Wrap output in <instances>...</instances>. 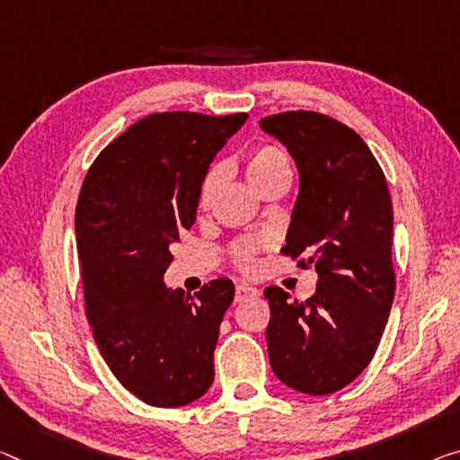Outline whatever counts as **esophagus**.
I'll return each instance as SVG.
<instances>
[{"label": "esophagus", "mask_w": 460, "mask_h": 460, "mask_svg": "<svg viewBox=\"0 0 460 460\" xmlns=\"http://www.w3.org/2000/svg\"><path fill=\"white\" fill-rule=\"evenodd\" d=\"M257 296H259V289H254L252 286H246V284L236 286V294H234L236 302H243L246 298H257Z\"/></svg>", "instance_id": "obj_1"}]
</instances>
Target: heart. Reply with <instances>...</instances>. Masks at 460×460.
Wrapping results in <instances>:
<instances>
[{"label": "heart", "mask_w": 460, "mask_h": 460, "mask_svg": "<svg viewBox=\"0 0 460 460\" xmlns=\"http://www.w3.org/2000/svg\"><path fill=\"white\" fill-rule=\"evenodd\" d=\"M246 179H249V182L257 193H261L265 187L273 185V182H279V181L289 182L292 181V160H289L284 147L273 146V144L261 146L251 154L249 160H246ZM220 182H222V168L220 166L211 168L201 182L199 208L209 206L211 197H214L217 187H220ZM261 244H263L261 240H249V243H243L236 246L234 261L240 270L254 271V267H257L254 252H257Z\"/></svg>", "instance_id": "b5f03b06"}]
</instances>
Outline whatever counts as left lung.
I'll list each match as a JSON object with an SVG mask.
<instances>
[{
    "label": "left lung",
    "instance_id": "left-lung-1",
    "mask_svg": "<svg viewBox=\"0 0 460 460\" xmlns=\"http://www.w3.org/2000/svg\"><path fill=\"white\" fill-rule=\"evenodd\" d=\"M261 129L288 147L300 172L281 252L306 254L298 265L319 273L316 292L304 302L265 288L270 362L294 391L331 394L370 364L391 313V193L366 141L335 119L289 111L261 119Z\"/></svg>",
    "mask_w": 460,
    "mask_h": 460
}]
</instances>
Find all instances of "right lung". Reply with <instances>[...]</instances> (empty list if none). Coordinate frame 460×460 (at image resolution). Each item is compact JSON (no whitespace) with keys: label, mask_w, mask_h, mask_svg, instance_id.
Instances as JSON below:
<instances>
[{"label":"right lung","mask_w":460,"mask_h":460,"mask_svg":"<svg viewBox=\"0 0 460 460\" xmlns=\"http://www.w3.org/2000/svg\"><path fill=\"white\" fill-rule=\"evenodd\" d=\"M249 115L154 112L98 154L75 208L88 323L104 362L152 407H182L214 383L230 279L195 296L164 286L171 244L195 224L211 160Z\"/></svg>","instance_id":"1"}]
</instances>
